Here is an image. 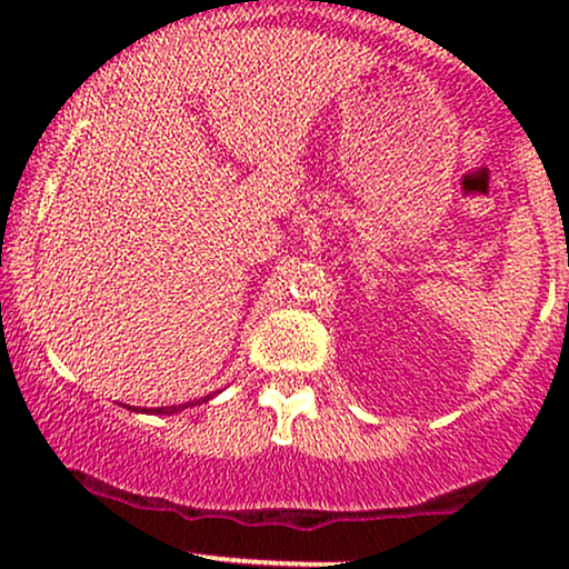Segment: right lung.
Masks as SVG:
<instances>
[{
  "label": "right lung",
  "mask_w": 569,
  "mask_h": 569,
  "mask_svg": "<svg viewBox=\"0 0 569 569\" xmlns=\"http://www.w3.org/2000/svg\"><path fill=\"white\" fill-rule=\"evenodd\" d=\"M208 398H211V396L200 398V401H208ZM200 401H194V403H200ZM179 409H187V403H179V407H158V409H152V415H173V411H179ZM133 411H139V409L133 407ZM141 411H149V409H141Z\"/></svg>",
  "instance_id": "add662e5"
}]
</instances>
